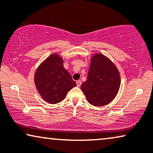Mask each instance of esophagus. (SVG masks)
<instances>
[{
  "label": "esophagus",
  "mask_w": 153,
  "mask_h": 153,
  "mask_svg": "<svg viewBox=\"0 0 153 153\" xmlns=\"http://www.w3.org/2000/svg\"><path fill=\"white\" fill-rule=\"evenodd\" d=\"M76 84H77V86L78 87H80L81 85H82V81H80V80H78L76 82Z\"/></svg>",
  "instance_id": "34e87169"
}]
</instances>
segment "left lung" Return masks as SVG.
Returning a JSON list of instances; mask_svg holds the SVG:
<instances>
[{
    "label": "left lung",
    "instance_id": "1",
    "mask_svg": "<svg viewBox=\"0 0 153 153\" xmlns=\"http://www.w3.org/2000/svg\"><path fill=\"white\" fill-rule=\"evenodd\" d=\"M120 83V72L113 62L96 53L91 59L87 80L80 87L91 105L103 106L115 99Z\"/></svg>",
    "mask_w": 153,
    "mask_h": 153
}]
</instances>
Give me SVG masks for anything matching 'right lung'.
Masks as SVG:
<instances>
[{
    "mask_svg": "<svg viewBox=\"0 0 153 153\" xmlns=\"http://www.w3.org/2000/svg\"><path fill=\"white\" fill-rule=\"evenodd\" d=\"M36 89L44 99L51 104L64 100L69 90L76 86L71 75L64 67V60L54 53L45 59L34 75Z\"/></svg>",
    "mask_w": 153,
    "mask_h": 153,
    "instance_id": "right-lung-1",
    "label": "right lung"
}]
</instances>
